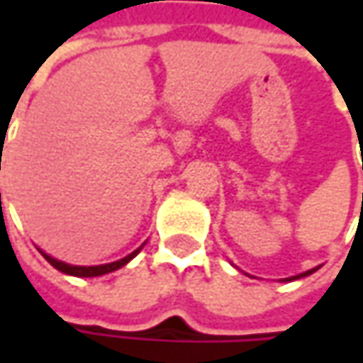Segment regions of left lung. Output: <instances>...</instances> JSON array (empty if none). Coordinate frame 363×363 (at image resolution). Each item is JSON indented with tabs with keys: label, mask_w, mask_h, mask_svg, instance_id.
<instances>
[{
	"label": "left lung",
	"mask_w": 363,
	"mask_h": 363,
	"mask_svg": "<svg viewBox=\"0 0 363 363\" xmlns=\"http://www.w3.org/2000/svg\"><path fill=\"white\" fill-rule=\"evenodd\" d=\"M317 269H311V271L303 272V274H297V277H291V279H286V281H295V279H301V277H307V274H311V272H315Z\"/></svg>",
	"instance_id": "1"
}]
</instances>
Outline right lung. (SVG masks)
Listing matches in <instances>:
<instances>
[{
    "label": "right lung",
    "instance_id": "right-lung-1",
    "mask_svg": "<svg viewBox=\"0 0 363 363\" xmlns=\"http://www.w3.org/2000/svg\"><path fill=\"white\" fill-rule=\"evenodd\" d=\"M141 248H137V250H133L131 255H127L125 258H121L117 262H108V264H99V267H72V264H66V262H60V260H56V258L48 257L46 252H42L44 258L48 260L50 264L54 267V269H58L64 274H72V277H101V274H106V272H113L121 269V267H125L131 258L137 257V252H139Z\"/></svg>",
    "mask_w": 363,
    "mask_h": 363
}]
</instances>
